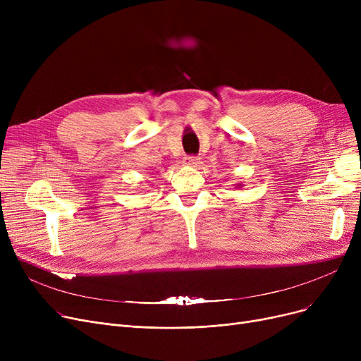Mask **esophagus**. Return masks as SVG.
<instances>
[{"label":"esophagus","instance_id":"obj_1","mask_svg":"<svg viewBox=\"0 0 361 361\" xmlns=\"http://www.w3.org/2000/svg\"><path fill=\"white\" fill-rule=\"evenodd\" d=\"M184 164L188 166H199L200 164V158L195 157V155H188L184 158Z\"/></svg>","mask_w":361,"mask_h":361}]
</instances>
